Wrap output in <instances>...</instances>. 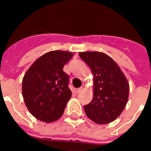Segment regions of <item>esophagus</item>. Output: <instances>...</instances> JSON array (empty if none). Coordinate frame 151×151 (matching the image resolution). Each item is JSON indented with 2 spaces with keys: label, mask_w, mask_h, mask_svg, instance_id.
<instances>
[{
  "label": "esophagus",
  "mask_w": 151,
  "mask_h": 151,
  "mask_svg": "<svg viewBox=\"0 0 151 151\" xmlns=\"http://www.w3.org/2000/svg\"><path fill=\"white\" fill-rule=\"evenodd\" d=\"M82 91H83V88H77L76 93H78V94H79V93H81V92H82Z\"/></svg>",
  "instance_id": "1"
}]
</instances>
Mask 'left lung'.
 <instances>
[{
	"mask_svg": "<svg viewBox=\"0 0 151 151\" xmlns=\"http://www.w3.org/2000/svg\"><path fill=\"white\" fill-rule=\"evenodd\" d=\"M78 55L94 75V97L88 104L84 106L85 113L96 123H110L126 106L129 82L115 61L106 54L88 51Z\"/></svg>",
	"mask_w": 151,
	"mask_h": 151,
	"instance_id": "left-lung-1",
	"label": "left lung"
}]
</instances>
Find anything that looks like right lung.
I'll return each mask as SVG.
<instances>
[{"label": "right lung", "instance_id": "right-lung-1", "mask_svg": "<svg viewBox=\"0 0 151 151\" xmlns=\"http://www.w3.org/2000/svg\"><path fill=\"white\" fill-rule=\"evenodd\" d=\"M73 54L54 50L39 57L30 66L22 79V96L32 115L46 122L61 117L72 96L69 75L64 65Z\"/></svg>", "mask_w": 151, "mask_h": 151}]
</instances>
